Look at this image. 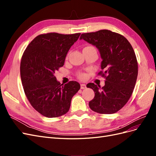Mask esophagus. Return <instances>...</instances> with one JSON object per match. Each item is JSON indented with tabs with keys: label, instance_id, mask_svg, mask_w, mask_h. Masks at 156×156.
<instances>
[{
	"label": "esophagus",
	"instance_id": "34e87169",
	"mask_svg": "<svg viewBox=\"0 0 156 156\" xmlns=\"http://www.w3.org/2000/svg\"><path fill=\"white\" fill-rule=\"evenodd\" d=\"M87 88L85 84H81V89H84Z\"/></svg>",
	"mask_w": 156,
	"mask_h": 156
}]
</instances>
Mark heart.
<instances>
[{
	"instance_id": "obj_1",
	"label": "heart",
	"mask_w": 156,
	"mask_h": 156,
	"mask_svg": "<svg viewBox=\"0 0 156 156\" xmlns=\"http://www.w3.org/2000/svg\"><path fill=\"white\" fill-rule=\"evenodd\" d=\"M86 48H87V47H86ZM79 77H80V79H85L86 77H87V75L85 74H84V73H81V75H79Z\"/></svg>"
}]
</instances>
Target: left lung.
<instances>
[{
  "label": "left lung",
  "mask_w": 156,
  "mask_h": 156,
  "mask_svg": "<svg viewBox=\"0 0 156 156\" xmlns=\"http://www.w3.org/2000/svg\"><path fill=\"white\" fill-rule=\"evenodd\" d=\"M80 39L98 49L102 59L98 75L105 78L102 88L94 83L87 85L95 93L89 107L100 114L115 113L128 101L135 88L138 63L134 50L124 36L108 30L84 33Z\"/></svg>",
  "instance_id": "left-lung-1"
}]
</instances>
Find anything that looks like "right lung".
Segmentation results:
<instances>
[{"mask_svg": "<svg viewBox=\"0 0 156 156\" xmlns=\"http://www.w3.org/2000/svg\"><path fill=\"white\" fill-rule=\"evenodd\" d=\"M80 34L51 32L38 35L22 56L20 74L25 95L33 108L44 116L65 115L72 97L80 89L77 81L64 85L54 75L64 66L68 51Z\"/></svg>", "mask_w": 156, "mask_h": 156, "instance_id": "add662e5", "label": "right lung"}]
</instances>
